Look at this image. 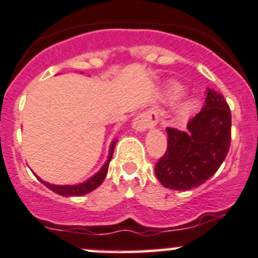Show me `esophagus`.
I'll list each match as a JSON object with an SVG mask.
<instances>
[{
    "mask_svg": "<svg viewBox=\"0 0 258 258\" xmlns=\"http://www.w3.org/2000/svg\"><path fill=\"white\" fill-rule=\"evenodd\" d=\"M158 122V113L157 111L153 110V108H148L145 112L140 113L139 116L135 117L134 122H132V127H134L136 131L144 132L147 131L148 128H152L157 124Z\"/></svg>",
    "mask_w": 258,
    "mask_h": 258,
    "instance_id": "obj_1",
    "label": "esophagus"
}]
</instances>
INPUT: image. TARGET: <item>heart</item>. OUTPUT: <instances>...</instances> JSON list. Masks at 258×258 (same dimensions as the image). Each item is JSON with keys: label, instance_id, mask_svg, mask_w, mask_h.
<instances>
[{"label": "heart", "instance_id": "1", "mask_svg": "<svg viewBox=\"0 0 258 258\" xmlns=\"http://www.w3.org/2000/svg\"><path fill=\"white\" fill-rule=\"evenodd\" d=\"M183 95V88L182 86L176 85L172 87V93H171V97L172 100H177V98L181 97ZM197 106H199V102L195 98H187L186 101L181 103L175 111V118L176 121H186L192 113L196 111Z\"/></svg>", "mask_w": 258, "mask_h": 258}]
</instances>
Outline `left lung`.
I'll use <instances>...</instances> for the list:
<instances>
[{
    "label": "left lung",
    "mask_w": 258,
    "mask_h": 258,
    "mask_svg": "<svg viewBox=\"0 0 258 258\" xmlns=\"http://www.w3.org/2000/svg\"><path fill=\"white\" fill-rule=\"evenodd\" d=\"M167 150L155 166L162 186L187 191L216 173L231 144V111L222 95L207 88L202 110L187 124V131L166 128Z\"/></svg>",
    "instance_id": "obj_1"
}]
</instances>
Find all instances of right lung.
Instances as JSON below:
<instances>
[{
	"mask_svg": "<svg viewBox=\"0 0 258 258\" xmlns=\"http://www.w3.org/2000/svg\"><path fill=\"white\" fill-rule=\"evenodd\" d=\"M116 142H117V140H113L112 144H111V146H110V153H108L107 161L105 162V165H103L102 167L100 168V171H98L97 173H95L92 177H90L87 179V181L82 182V183H77V184H52V183H48V182H46V181H42V179L38 177V176H36V177L38 178V181L42 182V183L45 184L46 187H48L51 191H53L54 194L61 195V196H63V197L82 196V195L90 194L91 191L96 189L98 186H100L101 183H102L103 179H105V177H106V175H107L108 165H110V161H111V158H112L113 150H114V146H116Z\"/></svg>",
	"mask_w": 258,
	"mask_h": 258,
	"instance_id": "add662e5",
	"label": "right lung"
}]
</instances>
